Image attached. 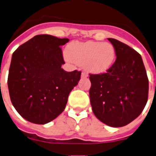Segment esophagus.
I'll use <instances>...</instances> for the list:
<instances>
[{
  "mask_svg": "<svg viewBox=\"0 0 156 156\" xmlns=\"http://www.w3.org/2000/svg\"><path fill=\"white\" fill-rule=\"evenodd\" d=\"M88 74L86 73V72H82V73H81V77H82V78H86Z\"/></svg>",
  "mask_w": 156,
  "mask_h": 156,
  "instance_id": "34e87169",
  "label": "esophagus"
}]
</instances>
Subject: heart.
<instances>
[{"instance_id":"1","label":"heart","mask_w":156,"mask_h":156,"mask_svg":"<svg viewBox=\"0 0 156 156\" xmlns=\"http://www.w3.org/2000/svg\"><path fill=\"white\" fill-rule=\"evenodd\" d=\"M66 53L72 62L83 65L86 71L94 74L108 71L116 58L115 48L112 43L94 41L70 43Z\"/></svg>"}]
</instances>
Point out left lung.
Wrapping results in <instances>:
<instances>
[{
	"instance_id": "8db88e82",
	"label": "left lung",
	"mask_w": 156,
	"mask_h": 156,
	"mask_svg": "<svg viewBox=\"0 0 156 156\" xmlns=\"http://www.w3.org/2000/svg\"><path fill=\"white\" fill-rule=\"evenodd\" d=\"M115 62L106 73L90 75V99L94 115L113 127L126 126L140 115L148 99L149 81L137 51L114 38Z\"/></svg>"
}]
</instances>
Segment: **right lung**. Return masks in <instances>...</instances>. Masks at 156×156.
<instances>
[{
	"label": "right lung",
	"mask_w": 156,
	"mask_h": 156,
	"mask_svg": "<svg viewBox=\"0 0 156 156\" xmlns=\"http://www.w3.org/2000/svg\"><path fill=\"white\" fill-rule=\"evenodd\" d=\"M68 38L36 35L14 51L8 89L11 103L27 121L45 124L65 109L69 94L78 85L81 72L64 71L61 46Z\"/></svg>",
	"instance_id": "1"
}]
</instances>
